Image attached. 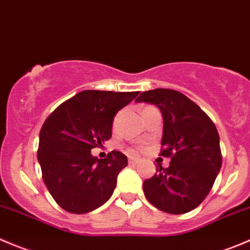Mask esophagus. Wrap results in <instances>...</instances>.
Instances as JSON below:
<instances>
[{"label": "esophagus", "mask_w": 250, "mask_h": 250, "mask_svg": "<svg viewBox=\"0 0 250 250\" xmlns=\"http://www.w3.org/2000/svg\"><path fill=\"white\" fill-rule=\"evenodd\" d=\"M139 161H140V160L137 159V157H129V159H128V162H129V164H132V165H137Z\"/></svg>", "instance_id": "34e87169"}]
</instances>
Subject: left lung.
<instances>
[{"label": "left lung", "mask_w": 250, "mask_h": 250, "mask_svg": "<svg viewBox=\"0 0 250 250\" xmlns=\"http://www.w3.org/2000/svg\"><path fill=\"white\" fill-rule=\"evenodd\" d=\"M135 103L155 105L164 120L162 156L171 157L143 183L146 199L161 211L186 214L202 204L221 168L220 137L209 116L172 89L144 91Z\"/></svg>", "instance_id": "obj_1"}]
</instances>
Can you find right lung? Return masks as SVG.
I'll return each mask as SVG.
<instances>
[{
	"instance_id": "add662e5",
	"label": "right lung",
	"mask_w": 250,
	"mask_h": 250,
	"mask_svg": "<svg viewBox=\"0 0 250 250\" xmlns=\"http://www.w3.org/2000/svg\"><path fill=\"white\" fill-rule=\"evenodd\" d=\"M138 94L84 90L46 118L39 135L38 161L48 192L62 209L85 214L111 198L127 156L113 150L106 159H98L91 149L110 139L116 113Z\"/></svg>"
}]
</instances>
